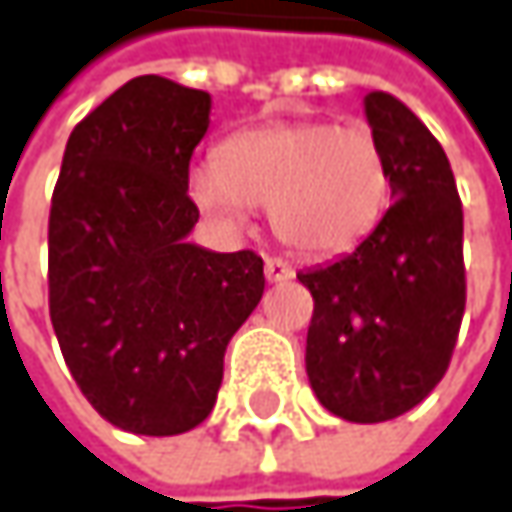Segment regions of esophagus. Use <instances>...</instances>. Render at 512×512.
<instances>
[{"label":"esophagus","mask_w":512,"mask_h":512,"mask_svg":"<svg viewBox=\"0 0 512 512\" xmlns=\"http://www.w3.org/2000/svg\"><path fill=\"white\" fill-rule=\"evenodd\" d=\"M263 272H266V281L269 284H281V281H290L293 278V266L284 263V260H278V257H266Z\"/></svg>","instance_id":"34e87169"}]
</instances>
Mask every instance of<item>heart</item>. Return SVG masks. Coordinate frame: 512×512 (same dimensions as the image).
I'll return each instance as SVG.
<instances>
[{
  "mask_svg": "<svg viewBox=\"0 0 512 512\" xmlns=\"http://www.w3.org/2000/svg\"><path fill=\"white\" fill-rule=\"evenodd\" d=\"M187 196L237 234L269 205L275 237L293 252L331 257L360 246L390 202V166L363 125L269 122L231 134L216 161L187 172Z\"/></svg>",
  "mask_w": 512,
  "mask_h": 512,
  "instance_id": "b5f03b06",
  "label": "heart"
}]
</instances>
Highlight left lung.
Listing matches in <instances>:
<instances>
[{"label": "left lung", "mask_w": 512, "mask_h": 512, "mask_svg": "<svg viewBox=\"0 0 512 512\" xmlns=\"http://www.w3.org/2000/svg\"><path fill=\"white\" fill-rule=\"evenodd\" d=\"M393 205L349 255L299 272L313 296L304 366L325 410L387 422L437 387L466 307L463 205L437 137L390 93H366Z\"/></svg>", "instance_id": "obj_1"}]
</instances>
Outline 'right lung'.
Segmentation results:
<instances>
[{"mask_svg": "<svg viewBox=\"0 0 512 512\" xmlns=\"http://www.w3.org/2000/svg\"><path fill=\"white\" fill-rule=\"evenodd\" d=\"M210 93L122 84L72 128L49 213V316L87 401L128 434L208 419L231 337L263 296L255 252L190 243V158Z\"/></svg>", "mask_w": 512, "mask_h": 512, "instance_id": "obj_1", "label": "right lung"}]
</instances>
